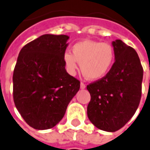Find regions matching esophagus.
<instances>
[{
    "label": "esophagus",
    "instance_id": "esophagus-1",
    "mask_svg": "<svg viewBox=\"0 0 150 150\" xmlns=\"http://www.w3.org/2000/svg\"><path fill=\"white\" fill-rule=\"evenodd\" d=\"M85 87H86V84H85L84 83L81 82V89H84Z\"/></svg>",
    "mask_w": 150,
    "mask_h": 150
}]
</instances>
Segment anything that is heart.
<instances>
[{
	"instance_id": "b5f03b06",
	"label": "heart",
	"mask_w": 150,
	"mask_h": 150,
	"mask_svg": "<svg viewBox=\"0 0 150 150\" xmlns=\"http://www.w3.org/2000/svg\"><path fill=\"white\" fill-rule=\"evenodd\" d=\"M115 59V52L111 44L94 40H83L72 47V54L66 52L63 62L66 69L74 74L81 63V70L89 80L102 78L112 67Z\"/></svg>"
}]
</instances>
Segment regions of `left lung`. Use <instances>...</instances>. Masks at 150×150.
Instances as JSON below:
<instances>
[{"instance_id": "1", "label": "left lung", "mask_w": 150, "mask_h": 150, "mask_svg": "<svg viewBox=\"0 0 150 150\" xmlns=\"http://www.w3.org/2000/svg\"><path fill=\"white\" fill-rule=\"evenodd\" d=\"M115 61L104 77L91 83L87 116L98 129L118 131L136 113L142 96L143 69L133 48L117 39L112 42Z\"/></svg>"}]
</instances>
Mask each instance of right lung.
Listing matches in <instances>:
<instances>
[{"label": "right lung", "instance_id": "add662e5", "mask_svg": "<svg viewBox=\"0 0 150 150\" xmlns=\"http://www.w3.org/2000/svg\"><path fill=\"white\" fill-rule=\"evenodd\" d=\"M69 37L43 35L21 49L13 74L15 107L28 125L44 130L58 124L80 89L81 82L65 69Z\"/></svg>", "mask_w": 150, "mask_h": 150}]
</instances>
